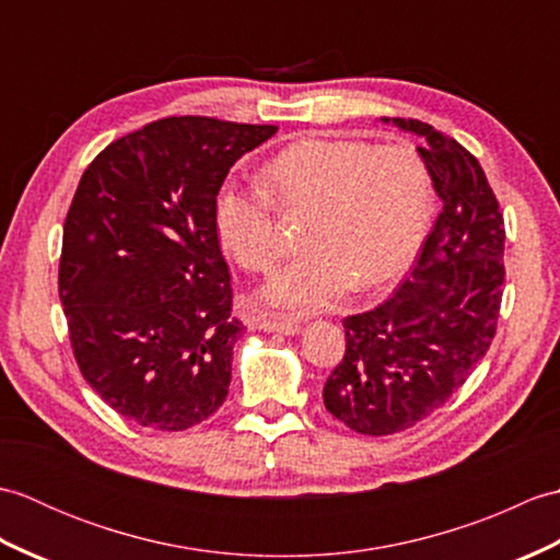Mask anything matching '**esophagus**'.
Returning a JSON list of instances; mask_svg holds the SVG:
<instances>
[{"label":"esophagus","instance_id":"34e87169","mask_svg":"<svg viewBox=\"0 0 560 560\" xmlns=\"http://www.w3.org/2000/svg\"><path fill=\"white\" fill-rule=\"evenodd\" d=\"M259 329L265 331H281V335H295V331L301 329V325L295 323L291 317H283V315H273V313H265L257 319Z\"/></svg>","mask_w":560,"mask_h":560}]
</instances>
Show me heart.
Listing matches in <instances>:
<instances>
[{"instance_id": "b5f03b06", "label": "heart", "mask_w": 560, "mask_h": 560, "mask_svg": "<svg viewBox=\"0 0 560 560\" xmlns=\"http://www.w3.org/2000/svg\"><path fill=\"white\" fill-rule=\"evenodd\" d=\"M277 205L311 209L307 249L273 273L261 299L313 313L353 287L373 289L411 265L431 231L435 185L423 153L407 141H293L273 153L261 183H229L217 195L219 241L247 271H271L287 249Z\"/></svg>"}]
</instances>
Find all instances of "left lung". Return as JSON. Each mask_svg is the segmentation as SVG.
<instances>
[{"mask_svg": "<svg viewBox=\"0 0 560 560\" xmlns=\"http://www.w3.org/2000/svg\"><path fill=\"white\" fill-rule=\"evenodd\" d=\"M392 122L423 139L443 211L389 299L343 319L347 351L323 399L343 425L375 438L413 428L467 383L491 349L505 281L503 211L477 156L428 122Z\"/></svg>", "mask_w": 560, "mask_h": 560, "instance_id": "1", "label": "left lung"}]
</instances>
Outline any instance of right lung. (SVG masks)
Here are the masks:
<instances>
[{"mask_svg": "<svg viewBox=\"0 0 560 560\" xmlns=\"http://www.w3.org/2000/svg\"><path fill=\"white\" fill-rule=\"evenodd\" d=\"M273 125L180 115L105 147L65 219L59 301L83 380L125 419L187 431L231 385L233 287L213 205Z\"/></svg>", "mask_w": 560, "mask_h": 560, "instance_id": "obj_1", "label": "right lung"}]
</instances>
